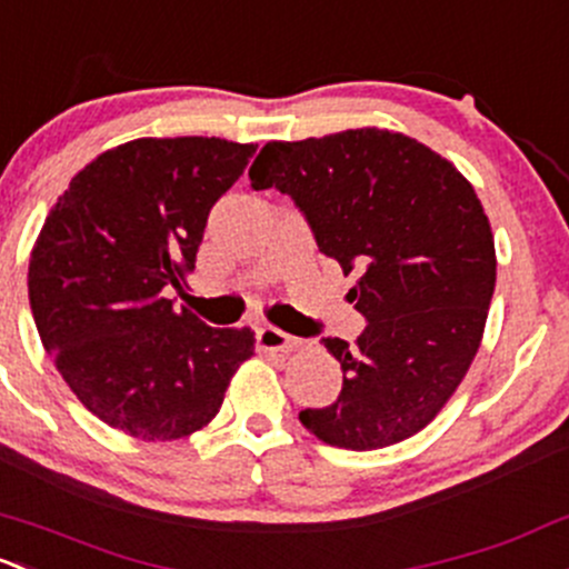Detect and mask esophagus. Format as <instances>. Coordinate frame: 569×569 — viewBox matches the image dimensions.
Wrapping results in <instances>:
<instances>
[{
    "label": "esophagus",
    "mask_w": 569,
    "mask_h": 569,
    "mask_svg": "<svg viewBox=\"0 0 569 569\" xmlns=\"http://www.w3.org/2000/svg\"><path fill=\"white\" fill-rule=\"evenodd\" d=\"M256 346L261 351H295L300 346V340L278 330V327H259L256 330Z\"/></svg>",
    "instance_id": "34e87169"
}]
</instances>
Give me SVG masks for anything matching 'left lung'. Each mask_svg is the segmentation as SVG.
I'll return each instance as SVG.
<instances>
[{"label":"left lung","mask_w":569,"mask_h":569,"mask_svg":"<svg viewBox=\"0 0 569 569\" xmlns=\"http://www.w3.org/2000/svg\"><path fill=\"white\" fill-rule=\"evenodd\" d=\"M248 177L291 196L321 253L357 278L349 300L368 321L357 343L325 338L343 390L300 422L346 450L415 436L463 381L493 297V234L469 179L379 128L269 141Z\"/></svg>","instance_id":"obj_1"}]
</instances>
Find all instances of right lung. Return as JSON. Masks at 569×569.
<instances>
[{"label":"right lung","instance_id":"obj_1","mask_svg":"<svg viewBox=\"0 0 569 569\" xmlns=\"http://www.w3.org/2000/svg\"><path fill=\"white\" fill-rule=\"evenodd\" d=\"M256 143L136 139L98 154L48 212L29 259V305L46 351L106 426L143 441L204 428L253 332L177 310L214 201Z\"/></svg>","mask_w":569,"mask_h":569}]
</instances>
